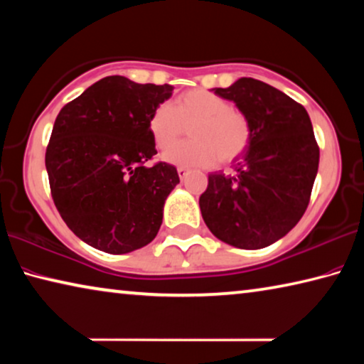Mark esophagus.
<instances>
[{
  "instance_id": "esophagus-1",
  "label": "esophagus",
  "mask_w": 364,
  "mask_h": 364,
  "mask_svg": "<svg viewBox=\"0 0 364 364\" xmlns=\"http://www.w3.org/2000/svg\"><path fill=\"white\" fill-rule=\"evenodd\" d=\"M176 171H178V176H180L181 180H184V176L188 175V168L186 167H178Z\"/></svg>"
}]
</instances>
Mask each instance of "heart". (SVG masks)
Masks as SVG:
<instances>
[{
	"mask_svg": "<svg viewBox=\"0 0 364 364\" xmlns=\"http://www.w3.org/2000/svg\"><path fill=\"white\" fill-rule=\"evenodd\" d=\"M191 125V141L171 148L164 160L180 167H212L231 162L245 151L250 141V123L241 110L210 91L183 93L170 104H160L147 120V130L157 149H168Z\"/></svg>",
	"mask_w": 364,
	"mask_h": 364,
	"instance_id": "heart-1",
	"label": "heart"
}]
</instances>
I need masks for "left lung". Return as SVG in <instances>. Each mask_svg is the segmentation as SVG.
Here are the masks:
<instances>
[{"label":"left lung","instance_id":"left-lung-1","mask_svg":"<svg viewBox=\"0 0 364 364\" xmlns=\"http://www.w3.org/2000/svg\"><path fill=\"white\" fill-rule=\"evenodd\" d=\"M215 95L247 117L250 141L232 160L236 173L208 175L199 205L208 230L239 249H262L299 223L318 173L311 120L292 97L255 78H239Z\"/></svg>","mask_w":364,"mask_h":364}]
</instances>
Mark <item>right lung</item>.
<instances>
[{"instance_id":"1","label":"right lung","mask_w":364,"mask_h":364,"mask_svg":"<svg viewBox=\"0 0 364 364\" xmlns=\"http://www.w3.org/2000/svg\"><path fill=\"white\" fill-rule=\"evenodd\" d=\"M171 85L106 77L60 109L46 149L51 196L75 236L107 254H128L157 236L168 194L180 183L159 162L147 130Z\"/></svg>"}]
</instances>
